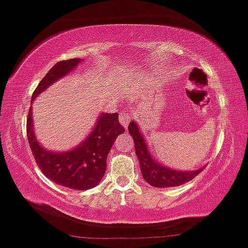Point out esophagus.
I'll return each instance as SVG.
<instances>
[{"instance_id":"obj_1","label":"esophagus","mask_w":248,"mask_h":248,"mask_svg":"<svg viewBox=\"0 0 248 248\" xmlns=\"http://www.w3.org/2000/svg\"><path fill=\"white\" fill-rule=\"evenodd\" d=\"M130 119H131V116H129V114L125 112V111H123V112L121 113V116H119V121H121V124L123 125L125 129H126L127 125H129Z\"/></svg>"}]
</instances>
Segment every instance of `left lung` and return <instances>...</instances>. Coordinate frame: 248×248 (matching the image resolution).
Returning a JSON list of instances; mask_svg holds the SVG:
<instances>
[{"label":"left lung","mask_w":248,"mask_h":248,"mask_svg":"<svg viewBox=\"0 0 248 248\" xmlns=\"http://www.w3.org/2000/svg\"><path fill=\"white\" fill-rule=\"evenodd\" d=\"M129 132L134 138L135 151L138 161H140L143 178L153 187H177V186L185 185L186 182L193 180L203 170V168H200V169L193 170V171H180V170L170 169V168L162 166L150 154L144 137H143L142 132L140 131V127L136 124V122H130Z\"/></svg>","instance_id":"1"}]
</instances>
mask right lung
I'll return each mask as SVG.
<instances>
[{
  "label": "right lung",
  "instance_id": "right-lung-1",
  "mask_svg": "<svg viewBox=\"0 0 248 248\" xmlns=\"http://www.w3.org/2000/svg\"><path fill=\"white\" fill-rule=\"evenodd\" d=\"M80 59L62 60L47 72L33 93L31 102L54 81L73 71ZM125 131L118 122V113H102L89 137L73 150L54 153L39 144L34 135L31 108L27 118V137L31 153L41 171L50 181L77 190L91 189L102 181L106 171V158L114 140Z\"/></svg>",
  "mask_w": 248,
  "mask_h": 248
}]
</instances>
